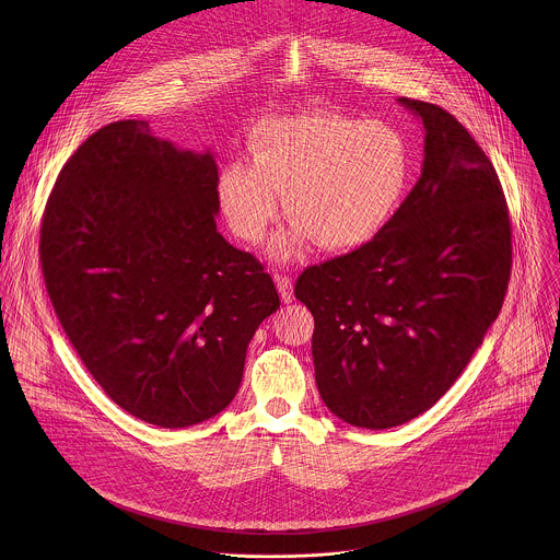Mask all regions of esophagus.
<instances>
[{"label": "esophagus", "instance_id": "esophagus-1", "mask_svg": "<svg viewBox=\"0 0 560 560\" xmlns=\"http://www.w3.org/2000/svg\"><path fill=\"white\" fill-rule=\"evenodd\" d=\"M273 280H276V287H278V291H280L282 302H284V304H291V302H293V284H291V278L276 273Z\"/></svg>", "mask_w": 560, "mask_h": 560}]
</instances>
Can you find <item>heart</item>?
Here are the masks:
<instances>
[{"label":"heart","instance_id":"heart-1","mask_svg":"<svg viewBox=\"0 0 560 560\" xmlns=\"http://www.w3.org/2000/svg\"><path fill=\"white\" fill-rule=\"evenodd\" d=\"M249 163L229 161L215 196L235 237L258 243L280 213L293 226L269 254L291 260L313 240L351 249L373 240L397 213L411 183V151L397 127L308 112L260 120L247 140Z\"/></svg>","mask_w":560,"mask_h":560}]
</instances>
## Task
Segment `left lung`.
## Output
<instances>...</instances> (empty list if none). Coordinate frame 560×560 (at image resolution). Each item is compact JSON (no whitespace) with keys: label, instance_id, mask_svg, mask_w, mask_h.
<instances>
[{"label":"left lung","instance_id":"1","mask_svg":"<svg viewBox=\"0 0 560 560\" xmlns=\"http://www.w3.org/2000/svg\"><path fill=\"white\" fill-rule=\"evenodd\" d=\"M399 103L424 127L418 183L373 240L308 267L295 284L315 317L320 399L373 431L446 395L498 317L511 273L509 211L491 161L446 109Z\"/></svg>","mask_w":560,"mask_h":560}]
</instances>
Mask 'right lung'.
<instances>
[{"mask_svg":"<svg viewBox=\"0 0 560 560\" xmlns=\"http://www.w3.org/2000/svg\"><path fill=\"white\" fill-rule=\"evenodd\" d=\"M215 180L209 149L112 122L65 163L40 226L47 293L81 362L163 429L231 405L254 331L280 308L262 265L218 233Z\"/></svg>","mask_w":560,"mask_h":560,"instance_id":"add662e5","label":"right lung"}]
</instances>
